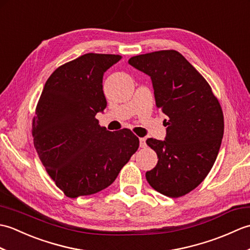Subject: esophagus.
Instances as JSON below:
<instances>
[{"label": "esophagus", "instance_id": "34e87169", "mask_svg": "<svg viewBox=\"0 0 250 250\" xmlns=\"http://www.w3.org/2000/svg\"><path fill=\"white\" fill-rule=\"evenodd\" d=\"M140 146L141 147L146 146V139H144V137H141V139H140Z\"/></svg>", "mask_w": 250, "mask_h": 250}]
</instances>
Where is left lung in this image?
Here are the masks:
<instances>
[{"label":"left lung","instance_id":"8db88e82","mask_svg":"<svg viewBox=\"0 0 250 250\" xmlns=\"http://www.w3.org/2000/svg\"><path fill=\"white\" fill-rule=\"evenodd\" d=\"M151 79L156 105L168 117L166 139H148L158 163L146 172L151 187L178 198L198 187L213 167L224 136V114L204 77L176 50L132 57Z\"/></svg>","mask_w":250,"mask_h":250}]
</instances>
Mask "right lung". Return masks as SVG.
<instances>
[{
	"instance_id": "right-lung-1",
	"label": "right lung",
	"mask_w": 250,
	"mask_h": 250,
	"mask_svg": "<svg viewBox=\"0 0 250 250\" xmlns=\"http://www.w3.org/2000/svg\"><path fill=\"white\" fill-rule=\"evenodd\" d=\"M121 58L86 54L61 65L47 79L36 106L34 147L68 198L107 188L140 146L130 130L107 131L95 118L107 106L104 73Z\"/></svg>"
}]
</instances>
